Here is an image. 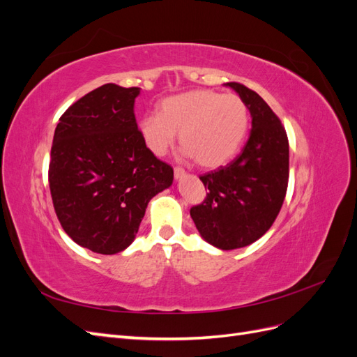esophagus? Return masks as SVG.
<instances>
[{
    "label": "esophagus",
    "instance_id": "esophagus-1",
    "mask_svg": "<svg viewBox=\"0 0 357 357\" xmlns=\"http://www.w3.org/2000/svg\"><path fill=\"white\" fill-rule=\"evenodd\" d=\"M185 176H186V171L185 169L180 168V167L174 168V177H176V180H180L181 177H185Z\"/></svg>",
    "mask_w": 357,
    "mask_h": 357
}]
</instances>
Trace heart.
<instances>
[{
  "mask_svg": "<svg viewBox=\"0 0 357 357\" xmlns=\"http://www.w3.org/2000/svg\"><path fill=\"white\" fill-rule=\"evenodd\" d=\"M250 125L247 104L235 93L195 89L171 95L156 114L143 116L138 131L150 152L162 156L180 132L181 153L205 168H218L234 158Z\"/></svg>",
  "mask_w": 357,
  "mask_h": 357,
  "instance_id": "b5f03b06",
  "label": "heart"
}]
</instances>
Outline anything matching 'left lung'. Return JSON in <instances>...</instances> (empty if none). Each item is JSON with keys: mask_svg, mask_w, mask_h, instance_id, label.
Listing matches in <instances>:
<instances>
[{"mask_svg": "<svg viewBox=\"0 0 357 357\" xmlns=\"http://www.w3.org/2000/svg\"><path fill=\"white\" fill-rule=\"evenodd\" d=\"M247 104L252 131L241 153L228 165L201 176L207 198L190 218L208 244L220 250L250 245L271 228L289 181V142L275 113L255 91L225 83Z\"/></svg>", "mask_w": 357, "mask_h": 357, "instance_id": "left-lung-1", "label": "left lung"}]
</instances>
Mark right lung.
<instances>
[{"instance_id": "obj_1", "label": "right lung", "mask_w": 357, "mask_h": 357, "mask_svg": "<svg viewBox=\"0 0 357 357\" xmlns=\"http://www.w3.org/2000/svg\"><path fill=\"white\" fill-rule=\"evenodd\" d=\"M139 88L107 83L75 101L53 135L49 186L70 238L114 255L135 240L147 204L172 185L174 171L139 135Z\"/></svg>"}]
</instances>
